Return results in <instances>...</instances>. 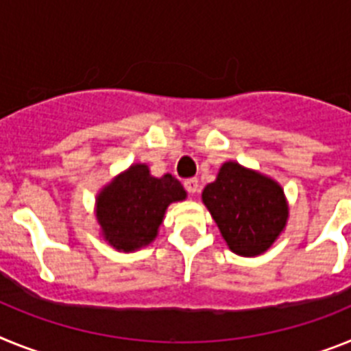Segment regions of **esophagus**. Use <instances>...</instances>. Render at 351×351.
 I'll return each mask as SVG.
<instances>
[{"mask_svg": "<svg viewBox=\"0 0 351 351\" xmlns=\"http://www.w3.org/2000/svg\"><path fill=\"white\" fill-rule=\"evenodd\" d=\"M184 185H185V189H187V193H191V194L199 193V180L197 178H187L184 182Z\"/></svg>", "mask_w": 351, "mask_h": 351, "instance_id": "esophagus-1", "label": "esophagus"}]
</instances>
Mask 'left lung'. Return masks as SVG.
Segmentation results:
<instances>
[{"mask_svg":"<svg viewBox=\"0 0 351 351\" xmlns=\"http://www.w3.org/2000/svg\"><path fill=\"white\" fill-rule=\"evenodd\" d=\"M201 199L228 247L245 258L263 254L288 221L281 185L233 160L222 164L215 182L203 189Z\"/></svg>","mask_w":351,"mask_h":351,"instance_id":"obj_1","label":"left lung"}]
</instances>
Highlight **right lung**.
I'll return each instance as SVG.
<instances>
[{
    "label": "right lung",
    "instance_id": "right-lung-1",
    "mask_svg": "<svg viewBox=\"0 0 351 351\" xmlns=\"http://www.w3.org/2000/svg\"><path fill=\"white\" fill-rule=\"evenodd\" d=\"M185 197L175 176L155 178L146 164H132L97 196L95 213L104 240L123 252L145 247L157 237L167 206Z\"/></svg>",
    "mask_w": 351,
    "mask_h": 351
}]
</instances>
